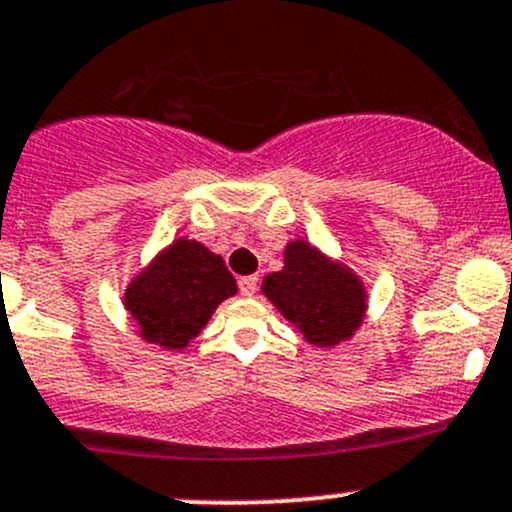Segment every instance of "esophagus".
I'll use <instances>...</instances> for the list:
<instances>
[{
	"label": "esophagus",
	"mask_w": 512,
	"mask_h": 512,
	"mask_svg": "<svg viewBox=\"0 0 512 512\" xmlns=\"http://www.w3.org/2000/svg\"><path fill=\"white\" fill-rule=\"evenodd\" d=\"M238 287H240V294H245V297H252V294L257 292V277H255V274H250V277H240Z\"/></svg>",
	"instance_id": "obj_1"
}]
</instances>
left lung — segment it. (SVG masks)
I'll return each mask as SVG.
<instances>
[{
	"label": "left lung",
	"instance_id": "1",
	"mask_svg": "<svg viewBox=\"0 0 512 512\" xmlns=\"http://www.w3.org/2000/svg\"><path fill=\"white\" fill-rule=\"evenodd\" d=\"M262 294L316 348L353 338L368 311L363 279L301 238L287 242L284 267L262 279Z\"/></svg>",
	"mask_w": 512,
	"mask_h": 512
}]
</instances>
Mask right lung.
<instances>
[{
  "label": "right lung",
  "instance_id": "1",
  "mask_svg": "<svg viewBox=\"0 0 512 512\" xmlns=\"http://www.w3.org/2000/svg\"><path fill=\"white\" fill-rule=\"evenodd\" d=\"M238 294L223 257L203 242L176 238L127 284L125 311L142 341L184 351L211 321L220 301Z\"/></svg>",
  "mask_w": 512,
  "mask_h": 512
}]
</instances>
